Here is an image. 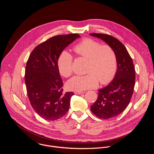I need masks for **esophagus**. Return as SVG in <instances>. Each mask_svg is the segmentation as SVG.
I'll return each mask as SVG.
<instances>
[{"mask_svg":"<svg viewBox=\"0 0 154 154\" xmlns=\"http://www.w3.org/2000/svg\"><path fill=\"white\" fill-rule=\"evenodd\" d=\"M83 93H85L84 91H75V94H83Z\"/></svg>","mask_w":154,"mask_h":154,"instance_id":"obj_1","label":"esophagus"}]
</instances>
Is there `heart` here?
<instances>
[{"mask_svg": "<svg viewBox=\"0 0 154 154\" xmlns=\"http://www.w3.org/2000/svg\"><path fill=\"white\" fill-rule=\"evenodd\" d=\"M74 51L80 56L87 59L85 75H76L69 80L66 87L69 90L81 91L95 88L99 80L102 84H106L113 79L117 66L116 54L112 48L101 44L93 39L82 40L74 47ZM73 57L67 51L60 55L57 66L60 74L68 77L72 73Z\"/></svg>", "mask_w": 154, "mask_h": 154, "instance_id": "heart-1", "label": "heart"}]
</instances>
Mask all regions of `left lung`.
<instances>
[{
  "label": "left lung",
  "instance_id": "8db88e82",
  "mask_svg": "<svg viewBox=\"0 0 154 154\" xmlns=\"http://www.w3.org/2000/svg\"><path fill=\"white\" fill-rule=\"evenodd\" d=\"M90 35L103 40L113 48L116 55L117 70L113 79L98 90V97L91 106V112L98 118H112L124 111L129 104L135 84L134 65L127 49L118 39L102 33Z\"/></svg>",
  "mask_w": 154,
  "mask_h": 154
}]
</instances>
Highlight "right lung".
<instances>
[{
    "instance_id": "1",
    "label": "right lung",
    "mask_w": 154,
    "mask_h": 154,
    "mask_svg": "<svg viewBox=\"0 0 154 154\" xmlns=\"http://www.w3.org/2000/svg\"><path fill=\"white\" fill-rule=\"evenodd\" d=\"M80 36L58 35L37 46L30 54L25 71V83L32 108L42 118L55 121L69 108L72 92L63 93V80L57 66L63 50Z\"/></svg>"
}]
</instances>
